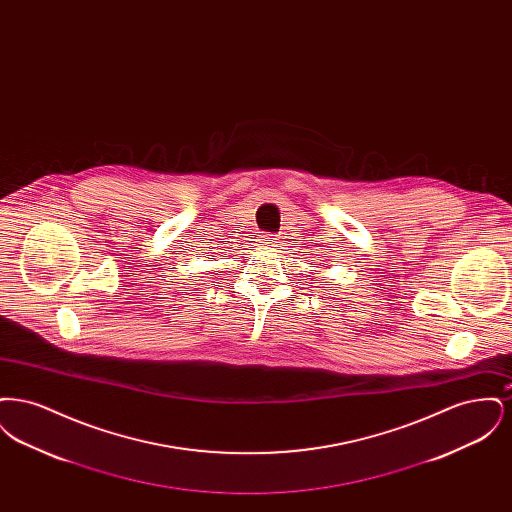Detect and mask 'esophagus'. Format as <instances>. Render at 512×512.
<instances>
[{"mask_svg":"<svg viewBox=\"0 0 512 512\" xmlns=\"http://www.w3.org/2000/svg\"><path fill=\"white\" fill-rule=\"evenodd\" d=\"M276 240L278 238H274V236H270V234H265V236H261V242L265 245H274L276 244Z\"/></svg>","mask_w":512,"mask_h":512,"instance_id":"obj_1","label":"esophagus"}]
</instances>
